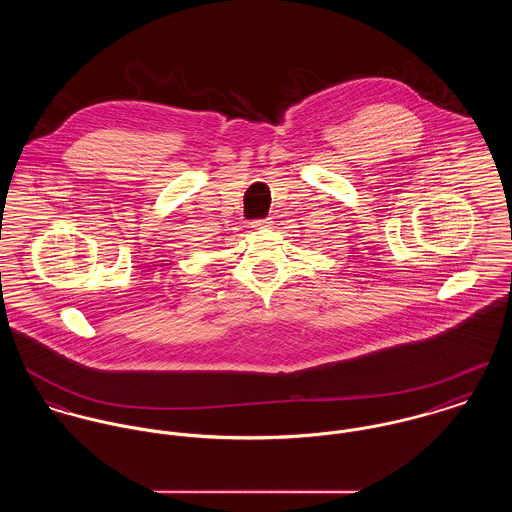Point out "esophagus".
<instances>
[{
    "label": "esophagus",
    "mask_w": 512,
    "mask_h": 512,
    "mask_svg": "<svg viewBox=\"0 0 512 512\" xmlns=\"http://www.w3.org/2000/svg\"><path fill=\"white\" fill-rule=\"evenodd\" d=\"M270 227H272L270 219H262V221H254L252 223V229H270Z\"/></svg>",
    "instance_id": "1"
}]
</instances>
